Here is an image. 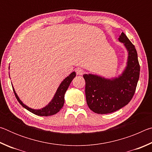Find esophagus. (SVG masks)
Instances as JSON below:
<instances>
[{"label":"esophagus","mask_w":152,"mask_h":152,"mask_svg":"<svg viewBox=\"0 0 152 152\" xmlns=\"http://www.w3.org/2000/svg\"><path fill=\"white\" fill-rule=\"evenodd\" d=\"M76 72L77 75H82L84 74V70H82L81 68H76Z\"/></svg>","instance_id":"obj_1"}]
</instances>
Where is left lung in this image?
<instances>
[{
	"instance_id": "obj_1",
	"label": "left lung",
	"mask_w": 152,
	"mask_h": 152,
	"mask_svg": "<svg viewBox=\"0 0 152 152\" xmlns=\"http://www.w3.org/2000/svg\"><path fill=\"white\" fill-rule=\"evenodd\" d=\"M119 41L128 53L127 66L121 74L112 78L92 74L83 75L87 104L98 114L115 112L127 105L134 95L140 78V66L135 46L123 32Z\"/></svg>"
}]
</instances>
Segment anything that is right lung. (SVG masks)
I'll return each instance as SVG.
<instances>
[{
  "instance_id": "1",
  "label": "right lung",
  "mask_w": 152,
  "mask_h": 152,
  "mask_svg": "<svg viewBox=\"0 0 152 152\" xmlns=\"http://www.w3.org/2000/svg\"><path fill=\"white\" fill-rule=\"evenodd\" d=\"M75 76V72H72L68 76H67L66 78L61 82V84L58 88L54 96H53V99H51V101L49 102L45 107L39 109H31V108L27 106L26 104H25L23 102L20 101L19 97L18 96V95L17 94L16 92H15L13 86H12V88H13L14 93L15 94V96L17 98V101H19V103L21 104L25 109H26L27 110H29V111L31 112L33 114H35L36 115H39V116H51V115L56 114V113L60 111V109L63 107L64 104V95H65L66 91L68 90L69 86H70L71 82L72 81V80L74 78Z\"/></svg>"
}]
</instances>
